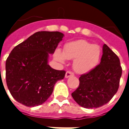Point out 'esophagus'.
I'll list each match as a JSON object with an SVG mask.
<instances>
[{"mask_svg":"<svg viewBox=\"0 0 129 129\" xmlns=\"http://www.w3.org/2000/svg\"><path fill=\"white\" fill-rule=\"evenodd\" d=\"M73 75H74V73H72L71 71H68V72H66V73L65 77H66V78H68V77H70Z\"/></svg>","mask_w":129,"mask_h":129,"instance_id":"34e87169","label":"esophagus"}]
</instances>
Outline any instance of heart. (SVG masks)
I'll return each instance as SVG.
<instances>
[{
    "instance_id": "obj_1",
    "label": "heart",
    "mask_w": 129,
    "mask_h": 129,
    "mask_svg": "<svg viewBox=\"0 0 129 129\" xmlns=\"http://www.w3.org/2000/svg\"><path fill=\"white\" fill-rule=\"evenodd\" d=\"M100 46L85 40L68 43L65 45L63 52L57 50L54 53L55 59L61 63H65L66 59H74L73 68L79 74L94 69L100 61Z\"/></svg>"
}]
</instances>
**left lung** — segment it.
I'll return each instance as SVG.
<instances>
[{
	"label": "left lung",
	"instance_id": "1",
	"mask_svg": "<svg viewBox=\"0 0 129 129\" xmlns=\"http://www.w3.org/2000/svg\"><path fill=\"white\" fill-rule=\"evenodd\" d=\"M98 66L79 78V85L72 93L79 105L86 108H96L110 101L119 88L122 67L115 54L106 44Z\"/></svg>",
	"mask_w": 129,
	"mask_h": 129
}]
</instances>
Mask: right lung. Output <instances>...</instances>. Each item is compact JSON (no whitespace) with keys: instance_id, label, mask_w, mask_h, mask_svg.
I'll return each instance as SVG.
<instances>
[{"instance_id":"obj_1","label":"right lung","mask_w":129,"mask_h":129,"mask_svg":"<svg viewBox=\"0 0 129 129\" xmlns=\"http://www.w3.org/2000/svg\"><path fill=\"white\" fill-rule=\"evenodd\" d=\"M64 34L59 32H37L13 49L5 63L6 82L11 95L28 107L41 105L53 92L56 81L66 71L48 64Z\"/></svg>"}]
</instances>
